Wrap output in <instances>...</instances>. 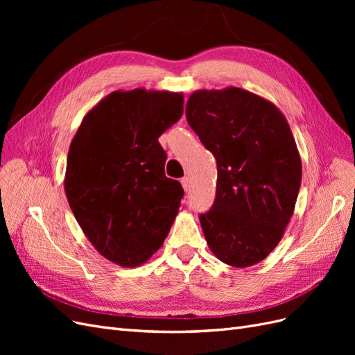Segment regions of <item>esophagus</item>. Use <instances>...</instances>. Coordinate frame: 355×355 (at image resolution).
<instances>
[{
  "label": "esophagus",
  "mask_w": 355,
  "mask_h": 355,
  "mask_svg": "<svg viewBox=\"0 0 355 355\" xmlns=\"http://www.w3.org/2000/svg\"><path fill=\"white\" fill-rule=\"evenodd\" d=\"M180 184H182V187H184V189H185L187 192L189 191V184H191L189 178H182V179H180Z\"/></svg>",
  "instance_id": "esophagus-1"
}]
</instances>
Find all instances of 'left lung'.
Wrapping results in <instances>:
<instances>
[{"label":"left lung","instance_id":"1","mask_svg":"<svg viewBox=\"0 0 355 355\" xmlns=\"http://www.w3.org/2000/svg\"><path fill=\"white\" fill-rule=\"evenodd\" d=\"M187 120L216 158V198L200 214L213 254L234 268L259 263L283 239L302 161L283 112L240 87L196 90Z\"/></svg>","mask_w":355,"mask_h":355}]
</instances>
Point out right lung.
Instances as JSON below:
<instances>
[{
  "instance_id": "obj_1",
  "label": "right lung",
  "mask_w": 355,
  "mask_h": 355,
  "mask_svg": "<svg viewBox=\"0 0 355 355\" xmlns=\"http://www.w3.org/2000/svg\"><path fill=\"white\" fill-rule=\"evenodd\" d=\"M182 114V93L115 90L72 139L63 182L69 207L94 249L116 265L145 263L176 219L184 188L166 178L158 137Z\"/></svg>"
}]
</instances>
